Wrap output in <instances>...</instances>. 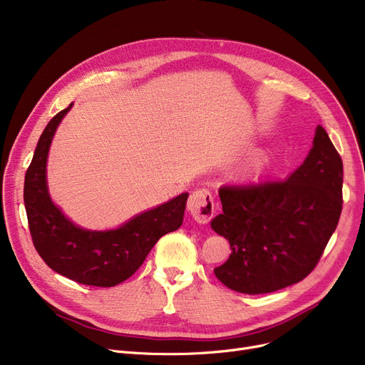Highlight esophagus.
<instances>
[{
    "instance_id": "obj_1",
    "label": "esophagus",
    "mask_w": 365,
    "mask_h": 365,
    "mask_svg": "<svg viewBox=\"0 0 365 365\" xmlns=\"http://www.w3.org/2000/svg\"><path fill=\"white\" fill-rule=\"evenodd\" d=\"M187 210L198 223H208L215 216V198L212 192L204 187L194 190V192L189 195Z\"/></svg>"
}]
</instances>
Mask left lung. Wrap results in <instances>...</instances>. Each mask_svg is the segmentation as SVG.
<instances>
[{"mask_svg": "<svg viewBox=\"0 0 365 365\" xmlns=\"http://www.w3.org/2000/svg\"><path fill=\"white\" fill-rule=\"evenodd\" d=\"M343 163L317 127L304 163L287 179L222 185L223 213L212 227L231 245L217 279L244 294L272 293L308 277L341 213Z\"/></svg>", "mask_w": 365, "mask_h": 365, "instance_id": "1", "label": "left lung"}]
</instances>
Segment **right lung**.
<instances>
[{
	"mask_svg": "<svg viewBox=\"0 0 365 365\" xmlns=\"http://www.w3.org/2000/svg\"><path fill=\"white\" fill-rule=\"evenodd\" d=\"M71 106L50 120L26 170L24 201L29 232L35 250L54 272L86 285L113 287L139 269L163 235L180 227L187 194L133 217L115 231L91 232L75 226L51 202L46 183L48 148Z\"/></svg>",
	"mask_w": 365,
	"mask_h": 365,
	"instance_id": "1",
	"label": "right lung"
}]
</instances>
